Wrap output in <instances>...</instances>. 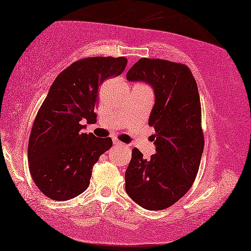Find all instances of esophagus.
Segmentation results:
<instances>
[{"label":"esophagus","instance_id":"esophagus-1","mask_svg":"<svg viewBox=\"0 0 251 251\" xmlns=\"http://www.w3.org/2000/svg\"><path fill=\"white\" fill-rule=\"evenodd\" d=\"M113 144L115 145V146H123L125 144H122L121 141H119L118 139H113Z\"/></svg>","mask_w":251,"mask_h":251}]
</instances>
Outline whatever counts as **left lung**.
<instances>
[{
  "mask_svg": "<svg viewBox=\"0 0 251 251\" xmlns=\"http://www.w3.org/2000/svg\"><path fill=\"white\" fill-rule=\"evenodd\" d=\"M129 82L152 87L149 118L156 153L145 159L137 148L126 171V192L141 207L167 209L186 194L199 172L204 148L201 103L187 66L163 59H139L126 73Z\"/></svg>",
  "mask_w": 251,
  "mask_h": 251,
  "instance_id": "8db88e82",
  "label": "left lung"
}]
</instances>
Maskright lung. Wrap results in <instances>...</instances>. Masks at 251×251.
<instances>
[{
  "instance_id": "1",
  "label": "right lung",
  "mask_w": 251,
  "mask_h": 251,
  "mask_svg": "<svg viewBox=\"0 0 251 251\" xmlns=\"http://www.w3.org/2000/svg\"><path fill=\"white\" fill-rule=\"evenodd\" d=\"M125 57H91L73 63L53 80L34 119L29 168L49 199L67 201L88 187L93 166L112 147L111 138L83 133L96 122L99 86L125 71Z\"/></svg>"
}]
</instances>
